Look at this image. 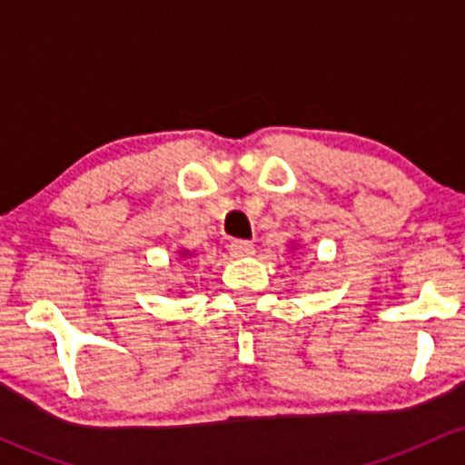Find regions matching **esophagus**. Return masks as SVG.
<instances>
[{"instance_id": "obj_1", "label": "esophagus", "mask_w": 465, "mask_h": 465, "mask_svg": "<svg viewBox=\"0 0 465 465\" xmlns=\"http://www.w3.org/2000/svg\"><path fill=\"white\" fill-rule=\"evenodd\" d=\"M229 253H232L233 258H249V255H253V244L247 242V240H233V242L229 244Z\"/></svg>"}]
</instances>
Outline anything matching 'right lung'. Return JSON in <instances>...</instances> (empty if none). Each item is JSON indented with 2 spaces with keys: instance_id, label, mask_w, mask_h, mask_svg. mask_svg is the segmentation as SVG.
<instances>
[{
  "instance_id": "obj_1",
  "label": "right lung",
  "mask_w": 465,
  "mask_h": 465,
  "mask_svg": "<svg viewBox=\"0 0 465 465\" xmlns=\"http://www.w3.org/2000/svg\"><path fill=\"white\" fill-rule=\"evenodd\" d=\"M179 255H181V258H188V255H192V253H190V251L181 249V251H179Z\"/></svg>"
}]
</instances>
